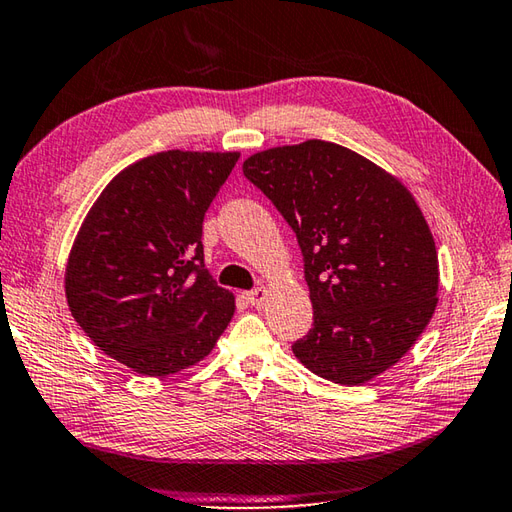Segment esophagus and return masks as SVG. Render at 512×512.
Wrapping results in <instances>:
<instances>
[{
  "mask_svg": "<svg viewBox=\"0 0 512 512\" xmlns=\"http://www.w3.org/2000/svg\"><path fill=\"white\" fill-rule=\"evenodd\" d=\"M267 294H269L267 287H256V289H252V291H247L245 298H247L249 302H252L254 307H260V305H263V302H265Z\"/></svg>",
  "mask_w": 512,
  "mask_h": 512,
  "instance_id": "34e87169",
  "label": "esophagus"
}]
</instances>
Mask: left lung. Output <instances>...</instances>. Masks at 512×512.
Returning a JSON list of instances; mask_svg holds the SVG:
<instances>
[{"label":"left lung","mask_w":512,"mask_h":512,"mask_svg":"<svg viewBox=\"0 0 512 512\" xmlns=\"http://www.w3.org/2000/svg\"><path fill=\"white\" fill-rule=\"evenodd\" d=\"M243 174L296 232L314 327L294 342L305 367L336 384L391 369L437 307L435 241L413 194L338 143L309 139L256 152Z\"/></svg>","instance_id":"8db88e82"}]
</instances>
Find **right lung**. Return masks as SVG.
Returning <instances> with one entry per match:
<instances>
[{
	"instance_id": "obj_1",
	"label": "right lung",
	"mask_w": 512,
	"mask_h": 512,
	"mask_svg": "<svg viewBox=\"0 0 512 512\" xmlns=\"http://www.w3.org/2000/svg\"><path fill=\"white\" fill-rule=\"evenodd\" d=\"M238 152L168 150L132 163L83 218L66 265L72 318L125 367L163 378L201 362L234 316L203 263V218Z\"/></svg>"
}]
</instances>
